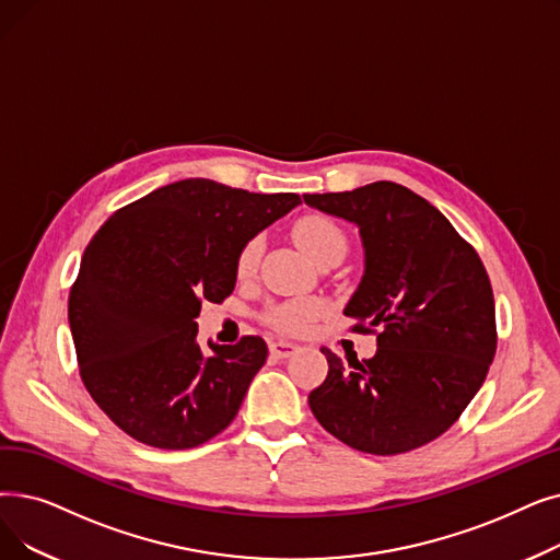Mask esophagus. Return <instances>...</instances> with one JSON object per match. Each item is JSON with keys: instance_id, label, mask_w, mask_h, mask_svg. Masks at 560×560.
<instances>
[{"instance_id": "34e87169", "label": "esophagus", "mask_w": 560, "mask_h": 560, "mask_svg": "<svg viewBox=\"0 0 560 560\" xmlns=\"http://www.w3.org/2000/svg\"><path fill=\"white\" fill-rule=\"evenodd\" d=\"M293 352H298V346L295 343H288V340L277 338V340H272V343H270V354L275 359H285V357H290Z\"/></svg>"}]
</instances>
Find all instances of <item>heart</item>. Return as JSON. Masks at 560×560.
<instances>
[{
    "mask_svg": "<svg viewBox=\"0 0 560 560\" xmlns=\"http://www.w3.org/2000/svg\"><path fill=\"white\" fill-rule=\"evenodd\" d=\"M295 237L302 245V249L313 260H318L334 247H346V233L325 214L302 217V220L295 224ZM258 258H260V240H252L242 247L237 256V277L249 279L256 272ZM315 313H318V304L313 300H293L288 304L275 306L267 318H270V323L281 331H300Z\"/></svg>",
    "mask_w": 560,
    "mask_h": 560,
    "instance_id": "heart-1",
    "label": "heart"
}]
</instances>
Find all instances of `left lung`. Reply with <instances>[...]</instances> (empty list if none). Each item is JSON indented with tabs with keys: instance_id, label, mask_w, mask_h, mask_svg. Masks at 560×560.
I'll use <instances>...</instances> for the list:
<instances>
[{
	"instance_id": "8db88e82",
	"label": "left lung",
	"mask_w": 560,
	"mask_h": 560,
	"mask_svg": "<svg viewBox=\"0 0 560 560\" xmlns=\"http://www.w3.org/2000/svg\"><path fill=\"white\" fill-rule=\"evenodd\" d=\"M304 203L359 229L363 275L343 313L357 331L380 327L371 359L323 350L329 373L308 394L313 417L361 453L436 440L478 394L497 352L494 295L478 254L396 183L304 194Z\"/></svg>"
}]
</instances>
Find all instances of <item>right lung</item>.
Wrapping results in <instances>:
<instances>
[{
    "label": "right lung",
    "mask_w": 560,
    "mask_h": 560,
    "mask_svg": "<svg viewBox=\"0 0 560 560\" xmlns=\"http://www.w3.org/2000/svg\"><path fill=\"white\" fill-rule=\"evenodd\" d=\"M300 203L293 191L187 178L120 208L93 235L68 323L86 392L132 440L194 448L235 419L267 346L245 336L203 352L201 302L226 300L242 247Z\"/></svg>",
    "instance_id": "1"
}]
</instances>
